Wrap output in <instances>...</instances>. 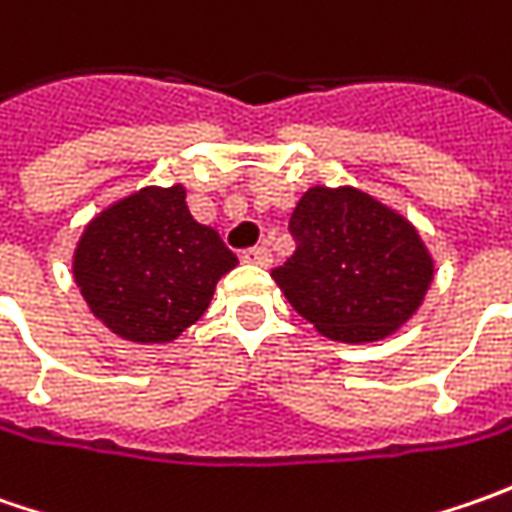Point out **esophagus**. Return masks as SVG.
Wrapping results in <instances>:
<instances>
[{"instance_id":"obj_1","label":"esophagus","mask_w":512,"mask_h":512,"mask_svg":"<svg viewBox=\"0 0 512 512\" xmlns=\"http://www.w3.org/2000/svg\"><path fill=\"white\" fill-rule=\"evenodd\" d=\"M242 262H247V265L267 267L270 262H273V256H270L267 245H256V247H247V250H242Z\"/></svg>"}]
</instances>
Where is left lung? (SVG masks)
<instances>
[{
    "label": "left lung",
    "instance_id": "left-lung-1",
    "mask_svg": "<svg viewBox=\"0 0 512 512\" xmlns=\"http://www.w3.org/2000/svg\"><path fill=\"white\" fill-rule=\"evenodd\" d=\"M296 250L270 276L327 339L379 342L419 310L433 282L422 236L356 187H310L290 216Z\"/></svg>",
    "mask_w": 512,
    "mask_h": 512
}]
</instances>
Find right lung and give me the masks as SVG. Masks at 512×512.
Segmentation results:
<instances>
[{
	"label": "right lung",
	"mask_w": 512,
	"mask_h": 512,
	"mask_svg": "<svg viewBox=\"0 0 512 512\" xmlns=\"http://www.w3.org/2000/svg\"><path fill=\"white\" fill-rule=\"evenodd\" d=\"M236 265L222 236L190 216L185 187H142L85 227L73 279L116 336L165 344L199 322Z\"/></svg>",
	"instance_id": "obj_1"
}]
</instances>
